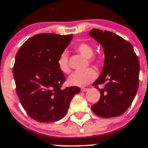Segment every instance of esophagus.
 <instances>
[{
	"label": "esophagus",
	"mask_w": 148,
	"mask_h": 148,
	"mask_svg": "<svg viewBox=\"0 0 148 148\" xmlns=\"http://www.w3.org/2000/svg\"><path fill=\"white\" fill-rule=\"evenodd\" d=\"M87 90H88V89L85 88V87H82V88H81V91L82 92H86V91H87Z\"/></svg>",
	"instance_id": "34e87169"
}]
</instances>
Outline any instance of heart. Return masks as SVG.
<instances>
[{
  "label": "heart",
  "instance_id": "heart-1",
  "mask_svg": "<svg viewBox=\"0 0 148 148\" xmlns=\"http://www.w3.org/2000/svg\"><path fill=\"white\" fill-rule=\"evenodd\" d=\"M74 49L87 58L89 63H97L98 59L96 57H93L94 50L92 46L87 42H81L74 47ZM58 69L61 72L64 74H69L71 71L69 64V57L66 52L64 51L60 54L57 61ZM96 77V72L92 68H87L81 71H75L68 78V83L69 85L82 87L90 84Z\"/></svg>",
  "mask_w": 148,
  "mask_h": 148
}]
</instances>
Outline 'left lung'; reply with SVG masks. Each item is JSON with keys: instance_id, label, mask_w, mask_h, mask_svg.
Wrapping results in <instances>:
<instances>
[{"instance_id": "left-lung-1", "label": "left lung", "mask_w": 148, "mask_h": 148, "mask_svg": "<svg viewBox=\"0 0 148 148\" xmlns=\"http://www.w3.org/2000/svg\"><path fill=\"white\" fill-rule=\"evenodd\" d=\"M90 35L103 46L104 66L92 86L98 89L100 98L91 106L95 114L103 118L121 116L129 108L139 86L140 63L133 46L118 34L92 29ZM103 84L102 89L98 85Z\"/></svg>"}]
</instances>
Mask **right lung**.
Masks as SVG:
<instances>
[{"label":"right lung","mask_w":148,"mask_h":148,"mask_svg":"<svg viewBox=\"0 0 148 148\" xmlns=\"http://www.w3.org/2000/svg\"><path fill=\"white\" fill-rule=\"evenodd\" d=\"M72 38V34H36L16 55L13 73L17 95L29 116L38 122L62 119L72 97L80 92L76 86L61 88L66 79L57 64Z\"/></svg>","instance_id":"add662e5"}]
</instances>
